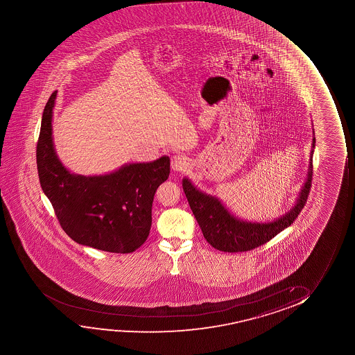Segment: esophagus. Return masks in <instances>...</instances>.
I'll list each match as a JSON object with an SVG mask.
<instances>
[{
	"mask_svg": "<svg viewBox=\"0 0 355 355\" xmlns=\"http://www.w3.org/2000/svg\"><path fill=\"white\" fill-rule=\"evenodd\" d=\"M171 167H172V170L175 171V172H185L187 168L189 167V160H188V157L183 155V154H177V155L172 157Z\"/></svg>",
	"mask_w": 355,
	"mask_h": 355,
	"instance_id": "esophagus-1",
	"label": "esophagus"
}]
</instances>
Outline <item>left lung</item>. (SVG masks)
<instances>
[{
  "label": "left lung",
  "instance_id": "obj_1",
  "mask_svg": "<svg viewBox=\"0 0 355 355\" xmlns=\"http://www.w3.org/2000/svg\"><path fill=\"white\" fill-rule=\"evenodd\" d=\"M315 148V138H313V149L311 154V165L308 171L306 183L301 190L297 202L286 214L274 222L252 223L241 220L229 212L217 198L205 194L196 189L188 178L183 180V190L189 202L190 209L202 230L206 241L223 252H245L272 240L277 234L291 225L298 217L306 199L313 180V151Z\"/></svg>",
  "mask_w": 355,
  "mask_h": 355
}]
</instances>
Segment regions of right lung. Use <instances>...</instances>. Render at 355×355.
I'll use <instances>...</instances> for the list:
<instances>
[{
	"mask_svg": "<svg viewBox=\"0 0 355 355\" xmlns=\"http://www.w3.org/2000/svg\"><path fill=\"white\" fill-rule=\"evenodd\" d=\"M57 92L44 107L36 146L40 184L60 227L73 241L114 253H131L146 243L154 195L170 175V157L130 164L104 175L70 173L55 154L52 114Z\"/></svg>",
	"mask_w": 355,
	"mask_h": 355,
	"instance_id": "obj_1",
	"label": "right lung"
}]
</instances>
